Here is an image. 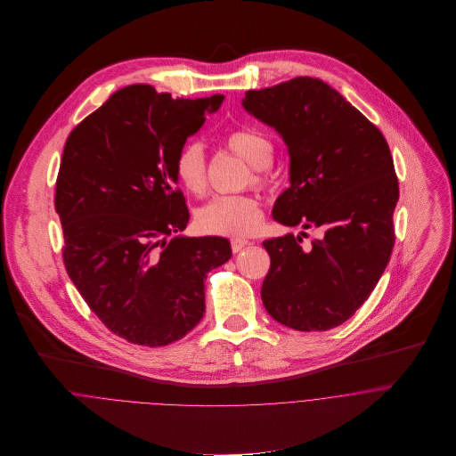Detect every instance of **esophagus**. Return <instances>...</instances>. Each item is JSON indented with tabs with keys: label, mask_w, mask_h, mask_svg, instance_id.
<instances>
[{
	"label": "esophagus",
	"mask_w": 456,
	"mask_h": 456,
	"mask_svg": "<svg viewBox=\"0 0 456 456\" xmlns=\"http://www.w3.org/2000/svg\"><path fill=\"white\" fill-rule=\"evenodd\" d=\"M251 242L249 240H246V239H232V251L233 253H239V251H242L246 246H249Z\"/></svg>",
	"instance_id": "1"
}]
</instances>
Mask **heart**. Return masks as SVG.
Wrapping results in <instances>:
<instances>
[{
	"label": "heart",
	"instance_id": "heart-1",
	"mask_svg": "<svg viewBox=\"0 0 456 456\" xmlns=\"http://www.w3.org/2000/svg\"><path fill=\"white\" fill-rule=\"evenodd\" d=\"M226 145L253 167V184L266 183V167L273 158V142L258 130L239 128L226 134ZM175 175L181 186L191 195L207 191V161L201 143L188 142L175 158ZM263 210L253 195H221L200 208L198 226L214 235L240 237L249 235L260 226Z\"/></svg>",
	"mask_w": 456,
	"mask_h": 456
}]
</instances>
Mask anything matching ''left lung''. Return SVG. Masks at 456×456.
Here are the masks:
<instances>
[{
  "label": "left lung",
  "mask_w": 456,
  "mask_h": 456,
  "mask_svg": "<svg viewBox=\"0 0 456 456\" xmlns=\"http://www.w3.org/2000/svg\"><path fill=\"white\" fill-rule=\"evenodd\" d=\"M242 105L288 145L291 186L277 198L273 219L323 232L311 248L293 233L263 242L270 255L263 305L300 331L342 325L370 297L395 246L398 179L388 142L320 78L248 91Z\"/></svg>",
  "instance_id": "left-lung-1"
}]
</instances>
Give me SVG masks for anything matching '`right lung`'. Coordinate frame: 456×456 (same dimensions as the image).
Here are the masks:
<instances>
[{
	"label": "right lung",
	"instance_id": "1",
	"mask_svg": "<svg viewBox=\"0 0 456 456\" xmlns=\"http://www.w3.org/2000/svg\"><path fill=\"white\" fill-rule=\"evenodd\" d=\"M224 96L184 100L134 84L69 133L56 181L66 272L112 333L168 346L205 313L203 281L232 258L223 237H183L190 221L175 158Z\"/></svg>",
	"mask_w": 456,
	"mask_h": 456
}]
</instances>
